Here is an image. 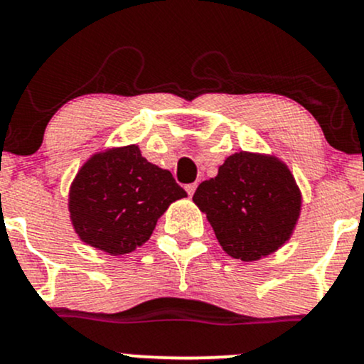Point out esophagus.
<instances>
[{"label":"esophagus","mask_w":364,"mask_h":364,"mask_svg":"<svg viewBox=\"0 0 364 364\" xmlns=\"http://www.w3.org/2000/svg\"><path fill=\"white\" fill-rule=\"evenodd\" d=\"M186 188V191H188V195H193L195 193V190H196V185H195V183H190V185H186L185 186Z\"/></svg>","instance_id":"1"}]
</instances>
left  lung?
I'll use <instances>...</instances> for the list:
<instances>
[{
  "instance_id": "left-lung-1",
  "label": "left lung",
  "mask_w": 364,
  "mask_h": 364,
  "mask_svg": "<svg viewBox=\"0 0 364 364\" xmlns=\"http://www.w3.org/2000/svg\"><path fill=\"white\" fill-rule=\"evenodd\" d=\"M193 202L205 212L224 252L260 260L289 240L301 210V191L277 157L237 152L215 178L200 183Z\"/></svg>"
}]
</instances>
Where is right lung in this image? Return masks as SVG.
Segmentation results:
<instances>
[{
    "instance_id": "right-lung-1",
    "label": "right lung",
    "mask_w": 364,
    "mask_h": 364,
    "mask_svg": "<svg viewBox=\"0 0 364 364\" xmlns=\"http://www.w3.org/2000/svg\"><path fill=\"white\" fill-rule=\"evenodd\" d=\"M186 191L168 169L141 157L139 145L94 154L75 176L68 208L83 243L109 255L132 253L157 219Z\"/></svg>"
}]
</instances>
